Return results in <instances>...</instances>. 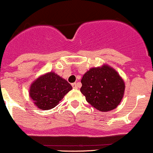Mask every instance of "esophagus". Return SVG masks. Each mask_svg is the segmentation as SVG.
<instances>
[{"mask_svg":"<svg viewBox=\"0 0 153 153\" xmlns=\"http://www.w3.org/2000/svg\"><path fill=\"white\" fill-rule=\"evenodd\" d=\"M71 85H72V87H73V88H75V89H76L77 88H78V85H77V83H76V82L72 83V84H71Z\"/></svg>","mask_w":153,"mask_h":153,"instance_id":"esophagus-1","label":"esophagus"}]
</instances>
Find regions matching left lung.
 Here are the masks:
<instances>
[{
    "label": "left lung",
    "instance_id": "obj_1",
    "mask_svg": "<svg viewBox=\"0 0 153 153\" xmlns=\"http://www.w3.org/2000/svg\"><path fill=\"white\" fill-rule=\"evenodd\" d=\"M81 83L80 91L87 102L101 111L115 108L124 94V82L108 65L91 68L83 75Z\"/></svg>",
    "mask_w": 153,
    "mask_h": 153
}]
</instances>
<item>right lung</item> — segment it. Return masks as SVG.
Listing matches in <instances>:
<instances>
[{
    "instance_id": "obj_1",
    "label": "right lung",
    "mask_w": 153,
    "mask_h": 153,
    "mask_svg": "<svg viewBox=\"0 0 153 153\" xmlns=\"http://www.w3.org/2000/svg\"><path fill=\"white\" fill-rule=\"evenodd\" d=\"M72 89L65 79L50 72L39 77L30 86V97L40 109L54 108Z\"/></svg>"
}]
</instances>
